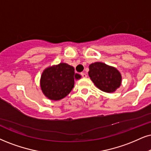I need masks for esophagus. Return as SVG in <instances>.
Returning a JSON list of instances; mask_svg holds the SVG:
<instances>
[{
	"instance_id": "1",
	"label": "esophagus",
	"mask_w": 151,
	"mask_h": 151,
	"mask_svg": "<svg viewBox=\"0 0 151 151\" xmlns=\"http://www.w3.org/2000/svg\"><path fill=\"white\" fill-rule=\"evenodd\" d=\"M81 76L83 78H86L87 77V74L85 73H81Z\"/></svg>"
}]
</instances>
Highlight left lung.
Masks as SVG:
<instances>
[{
    "label": "left lung",
    "mask_w": 151,
    "mask_h": 151,
    "mask_svg": "<svg viewBox=\"0 0 151 151\" xmlns=\"http://www.w3.org/2000/svg\"><path fill=\"white\" fill-rule=\"evenodd\" d=\"M89 76L99 90L105 92H113L120 87L121 75L115 68L101 62L90 65Z\"/></svg>",
    "instance_id": "1"
}]
</instances>
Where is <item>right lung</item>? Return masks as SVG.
<instances>
[{"mask_svg":"<svg viewBox=\"0 0 151 151\" xmlns=\"http://www.w3.org/2000/svg\"><path fill=\"white\" fill-rule=\"evenodd\" d=\"M81 78L70 65L61 63L46 68L40 79L43 94L51 100H59L68 95L74 87V80Z\"/></svg>","mask_w":151,"mask_h":151,"instance_id":"obj_1","label":"right lung"}]
</instances>
